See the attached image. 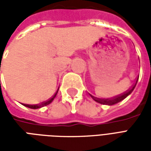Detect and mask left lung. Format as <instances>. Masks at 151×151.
Wrapping results in <instances>:
<instances>
[{
  "mask_svg": "<svg viewBox=\"0 0 151 151\" xmlns=\"http://www.w3.org/2000/svg\"><path fill=\"white\" fill-rule=\"evenodd\" d=\"M137 80H138V78L137 79L136 83H135V84H134V85L132 86V88L129 89V91H127L126 92L123 93L122 95H120L119 96H116V97H114V98H112V99H99V98H96V97H94L93 95H91V98L93 99L95 101H96L97 103H99V104H104V105L116 104H117V103L122 101L124 99L126 98L128 95H129L130 94L133 92V91L134 90V88H135V86H136V84H137Z\"/></svg>",
  "mask_w": 151,
  "mask_h": 151,
  "instance_id": "obj_1",
  "label": "left lung"
}]
</instances>
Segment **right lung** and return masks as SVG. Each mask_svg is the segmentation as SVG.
I'll use <instances>...</instances> for the list:
<instances>
[{
  "label": "right lung",
  "instance_id": "right-lung-1",
  "mask_svg": "<svg viewBox=\"0 0 151 151\" xmlns=\"http://www.w3.org/2000/svg\"><path fill=\"white\" fill-rule=\"evenodd\" d=\"M1 67V65H0ZM59 90V89H58ZM57 92H58V91H56V93L55 94V95H53L51 99H49L48 100H47V101L45 102H43V103H41L40 104H35V105H31V104H23L24 106H26V107H27V108H32V109H37V108H42V107H44V106H47V105H48L49 104H51L52 102L53 101V99H55V97H56V95H57Z\"/></svg>",
  "mask_w": 151,
  "mask_h": 151
}]
</instances>
